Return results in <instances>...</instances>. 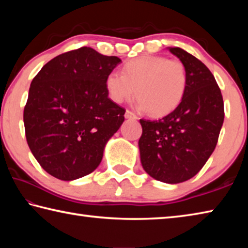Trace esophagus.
Here are the masks:
<instances>
[{"mask_svg":"<svg viewBox=\"0 0 248 248\" xmlns=\"http://www.w3.org/2000/svg\"><path fill=\"white\" fill-rule=\"evenodd\" d=\"M124 117H125V118H127V119H132V120H136V119H138L137 115H136V114H133V112H132V111H130V110H125Z\"/></svg>","mask_w":248,"mask_h":248,"instance_id":"1","label":"esophagus"}]
</instances>
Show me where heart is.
<instances>
[{"mask_svg":"<svg viewBox=\"0 0 248 248\" xmlns=\"http://www.w3.org/2000/svg\"><path fill=\"white\" fill-rule=\"evenodd\" d=\"M106 89L116 103L131 99L136 93L141 109L154 117L165 116L177 108L186 93V68L161 56L136 58L124 65L123 74L107 75Z\"/></svg>","mask_w":248,"mask_h":248,"instance_id":"b5f03b06","label":"heart"}]
</instances>
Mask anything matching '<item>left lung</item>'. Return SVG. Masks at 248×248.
<instances>
[{
  "label": "left lung",
  "mask_w": 248,
  "mask_h": 248,
  "mask_svg": "<svg viewBox=\"0 0 248 248\" xmlns=\"http://www.w3.org/2000/svg\"><path fill=\"white\" fill-rule=\"evenodd\" d=\"M169 49L186 68V93L162 119H140L139 149L142 166L151 177L178 184L194 177L215 151L224 104L215 77L199 59L182 48Z\"/></svg>",
  "instance_id": "obj_1"
}]
</instances>
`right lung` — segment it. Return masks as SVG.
<instances>
[{
    "label": "right lung",
    "instance_id": "add662e5",
    "mask_svg": "<svg viewBox=\"0 0 248 248\" xmlns=\"http://www.w3.org/2000/svg\"><path fill=\"white\" fill-rule=\"evenodd\" d=\"M121 62L90 47L59 54L31 84L24 108L29 149L53 177L74 180L94 171L105 145L124 120L108 97L106 78Z\"/></svg>",
    "mask_w": 248,
    "mask_h": 248
}]
</instances>
